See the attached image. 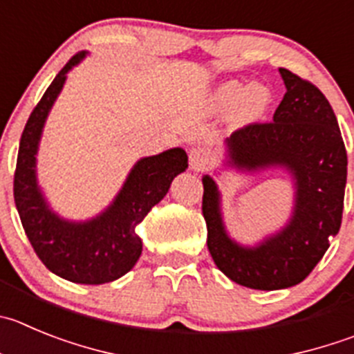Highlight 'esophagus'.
Masks as SVG:
<instances>
[{
  "label": "esophagus",
  "mask_w": 354,
  "mask_h": 354,
  "mask_svg": "<svg viewBox=\"0 0 354 354\" xmlns=\"http://www.w3.org/2000/svg\"><path fill=\"white\" fill-rule=\"evenodd\" d=\"M188 158H190V169L204 171L207 167V164H209L211 155H209V150H207V148L197 147V148H192V150H190Z\"/></svg>",
  "instance_id": "34e87169"
}]
</instances>
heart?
Here are the masks:
<instances>
[{
  "label": "heart",
  "instance_id": "1",
  "mask_svg": "<svg viewBox=\"0 0 354 354\" xmlns=\"http://www.w3.org/2000/svg\"><path fill=\"white\" fill-rule=\"evenodd\" d=\"M213 108L216 111L237 110L243 122H255L262 118L272 102V92L262 84H248L243 80H229L218 85L213 92Z\"/></svg>",
  "mask_w": 354,
  "mask_h": 354
}]
</instances>
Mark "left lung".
<instances>
[{"label": "left lung", "instance_id": "1", "mask_svg": "<svg viewBox=\"0 0 354 354\" xmlns=\"http://www.w3.org/2000/svg\"><path fill=\"white\" fill-rule=\"evenodd\" d=\"M286 94L270 124H252L225 140L223 166L239 173L285 169L295 197L288 222L253 246L227 232L222 192L203 176L207 250L229 279L253 290L304 281L328 250L342 222L348 155L328 99L311 82L279 68Z\"/></svg>", "mask_w": 354, "mask_h": 354}]
</instances>
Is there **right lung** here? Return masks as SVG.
Wrapping results in <instances>:
<instances>
[{
    "mask_svg": "<svg viewBox=\"0 0 354 354\" xmlns=\"http://www.w3.org/2000/svg\"><path fill=\"white\" fill-rule=\"evenodd\" d=\"M87 54L78 52L69 59L29 115L19 145L13 197L26 236L48 270L71 283L102 285L136 266L143 250L136 227L166 197L174 178L187 169L188 157L183 148H169L140 158L110 206L88 220H68L52 209L38 183L36 155L45 122L68 73Z\"/></svg>",
    "mask_w": 354,
    "mask_h": 354,
    "instance_id": "obj_1",
    "label": "right lung"
}]
</instances>
